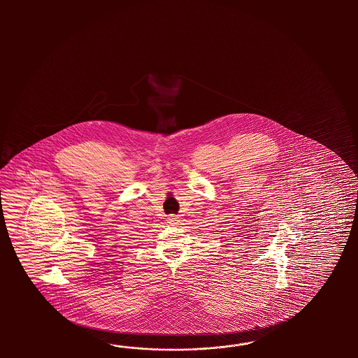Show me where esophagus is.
<instances>
[{
	"label": "esophagus",
	"mask_w": 358,
	"mask_h": 358,
	"mask_svg": "<svg viewBox=\"0 0 358 358\" xmlns=\"http://www.w3.org/2000/svg\"><path fill=\"white\" fill-rule=\"evenodd\" d=\"M178 219H179V217H178L176 215H170V216H169L168 222L170 225H176V224L179 222Z\"/></svg>",
	"instance_id": "34e87169"
}]
</instances>
